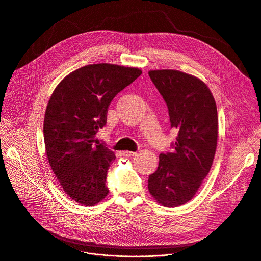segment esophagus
<instances>
[{"label": "esophagus", "mask_w": 261, "mask_h": 261, "mask_svg": "<svg viewBox=\"0 0 261 261\" xmlns=\"http://www.w3.org/2000/svg\"><path fill=\"white\" fill-rule=\"evenodd\" d=\"M135 154H136V152H134V151H129V150L123 151V155H124V156H133V155H135Z\"/></svg>", "instance_id": "1"}]
</instances>
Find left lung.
<instances>
[{"label": "left lung", "instance_id": "left-lung-1", "mask_svg": "<svg viewBox=\"0 0 261 261\" xmlns=\"http://www.w3.org/2000/svg\"><path fill=\"white\" fill-rule=\"evenodd\" d=\"M148 74L178 129L172 152L161 153L148 178V192L162 206L178 207L199 191L213 164L218 137L214 97L199 77L177 69H151Z\"/></svg>", "mask_w": 261, "mask_h": 261}]
</instances>
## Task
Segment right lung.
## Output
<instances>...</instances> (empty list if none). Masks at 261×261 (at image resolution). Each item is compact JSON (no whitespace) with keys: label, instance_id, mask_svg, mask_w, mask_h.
I'll return each mask as SVG.
<instances>
[{"label":"right lung","instance_id":"right-lung-1","mask_svg":"<svg viewBox=\"0 0 261 261\" xmlns=\"http://www.w3.org/2000/svg\"><path fill=\"white\" fill-rule=\"evenodd\" d=\"M141 73L138 67L88 64L63 77L50 96L43 129L46 154L64 193L83 206L109 195L106 179L116 155L95 135L107 124L114 97Z\"/></svg>","mask_w":261,"mask_h":261}]
</instances>
